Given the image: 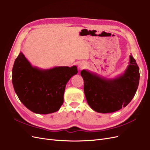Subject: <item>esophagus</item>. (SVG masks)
Returning a JSON list of instances; mask_svg holds the SVG:
<instances>
[{"label":"esophagus","mask_w":150,"mask_h":150,"mask_svg":"<svg viewBox=\"0 0 150 150\" xmlns=\"http://www.w3.org/2000/svg\"><path fill=\"white\" fill-rule=\"evenodd\" d=\"M86 66V63L84 62H80L78 64V67H79V69H83L84 67H85Z\"/></svg>","instance_id":"esophagus-1"}]
</instances>
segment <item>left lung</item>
<instances>
[{
  "label": "left lung",
  "mask_w": 150,
  "mask_h": 150,
  "mask_svg": "<svg viewBox=\"0 0 150 150\" xmlns=\"http://www.w3.org/2000/svg\"><path fill=\"white\" fill-rule=\"evenodd\" d=\"M129 65L124 74L113 79L100 77L88 70H83L84 92L88 105L94 111L112 113L126 107L137 90L139 67L132 55Z\"/></svg>",
  "instance_id": "obj_1"
}]
</instances>
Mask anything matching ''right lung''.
Returning <instances> with one entry per match:
<instances>
[{"label":"right lung","mask_w":150,"mask_h":150,"mask_svg":"<svg viewBox=\"0 0 150 150\" xmlns=\"http://www.w3.org/2000/svg\"><path fill=\"white\" fill-rule=\"evenodd\" d=\"M77 73L75 66L46 70L32 67L20 52L12 69V83L25 107L35 113L48 114L59 110L66 84Z\"/></svg>","instance_id":"right-lung-1"}]
</instances>
